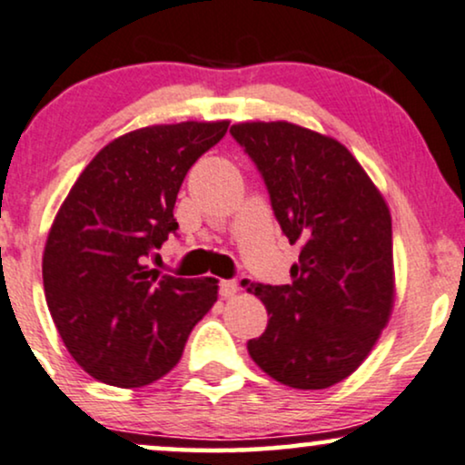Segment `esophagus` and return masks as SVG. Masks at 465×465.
<instances>
[{"mask_svg": "<svg viewBox=\"0 0 465 465\" xmlns=\"http://www.w3.org/2000/svg\"><path fill=\"white\" fill-rule=\"evenodd\" d=\"M238 290H240V287H238L236 281H221V283H219V293L223 298H233L238 293Z\"/></svg>", "mask_w": 465, "mask_h": 465, "instance_id": "34e87169", "label": "esophagus"}]
</instances>
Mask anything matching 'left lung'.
<instances>
[{
  "label": "left lung",
  "instance_id": "left-lung-1",
  "mask_svg": "<svg viewBox=\"0 0 465 465\" xmlns=\"http://www.w3.org/2000/svg\"><path fill=\"white\" fill-rule=\"evenodd\" d=\"M255 161L290 244V285L249 283L268 328L249 341L257 367L298 391L331 389L371 354L395 307L391 210L337 139L292 122L229 131Z\"/></svg>",
  "mask_w": 465,
  "mask_h": 465
}]
</instances>
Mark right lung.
Wrapping results in <instances>:
<instances>
[{"mask_svg":"<svg viewBox=\"0 0 465 465\" xmlns=\"http://www.w3.org/2000/svg\"><path fill=\"white\" fill-rule=\"evenodd\" d=\"M229 122L137 128L109 141L57 210L43 252L46 307L85 373L139 389L178 364L219 298V281L158 276L145 263L178 229L184 175Z\"/></svg>","mask_w":465,"mask_h":465,"instance_id":"obj_1","label":"right lung"}]
</instances>
